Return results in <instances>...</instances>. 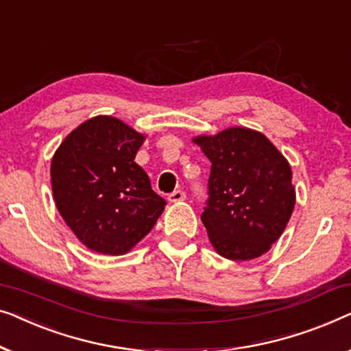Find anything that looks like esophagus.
Segmentation results:
<instances>
[{"label": "esophagus", "instance_id": "obj_1", "mask_svg": "<svg viewBox=\"0 0 351 351\" xmlns=\"http://www.w3.org/2000/svg\"><path fill=\"white\" fill-rule=\"evenodd\" d=\"M184 199H186V194L182 191H175L169 195V200L171 204H178V202H182Z\"/></svg>", "mask_w": 351, "mask_h": 351}]
</instances>
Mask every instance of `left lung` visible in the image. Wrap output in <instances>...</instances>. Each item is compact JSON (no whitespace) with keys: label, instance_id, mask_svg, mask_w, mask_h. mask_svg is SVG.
Listing matches in <instances>:
<instances>
[{"label":"left lung","instance_id":"obj_1","mask_svg":"<svg viewBox=\"0 0 351 351\" xmlns=\"http://www.w3.org/2000/svg\"><path fill=\"white\" fill-rule=\"evenodd\" d=\"M192 141L211 162L210 197L202 223L215 251L230 261L265 254L294 210L289 162L253 128L230 127Z\"/></svg>","mask_w":351,"mask_h":351}]
</instances>
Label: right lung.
<instances>
[{
    "label": "right lung",
    "instance_id": "right-lung-1",
    "mask_svg": "<svg viewBox=\"0 0 351 351\" xmlns=\"http://www.w3.org/2000/svg\"><path fill=\"white\" fill-rule=\"evenodd\" d=\"M146 136L112 116H95L68 133L51 164L58 213L82 245L121 256L149 234L167 202L135 162Z\"/></svg>",
    "mask_w": 351,
    "mask_h": 351
}]
</instances>
